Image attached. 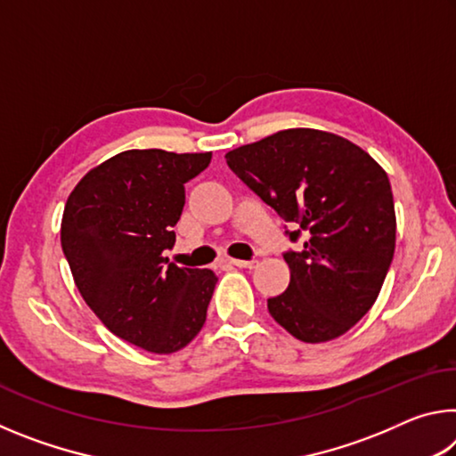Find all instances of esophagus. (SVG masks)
Masks as SVG:
<instances>
[{"label":"esophagus","mask_w":456,"mask_h":456,"mask_svg":"<svg viewBox=\"0 0 456 456\" xmlns=\"http://www.w3.org/2000/svg\"><path fill=\"white\" fill-rule=\"evenodd\" d=\"M257 264H259L257 259H249V261H245V259H229V265L245 267V269H253V267H257Z\"/></svg>","instance_id":"34e87169"}]
</instances>
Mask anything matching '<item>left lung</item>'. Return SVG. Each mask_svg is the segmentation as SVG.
Returning a JSON list of instances; mask_svg holds the SVG:
<instances>
[{
  "label": "left lung",
  "mask_w": 456,
  "mask_h": 456,
  "mask_svg": "<svg viewBox=\"0 0 456 456\" xmlns=\"http://www.w3.org/2000/svg\"><path fill=\"white\" fill-rule=\"evenodd\" d=\"M227 165L293 231L288 289L267 310L293 338L328 342L374 305L396 245L395 199L384 168L346 138L289 128L225 154Z\"/></svg>",
  "instance_id": "8db88e82"
}]
</instances>
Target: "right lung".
Wrapping results in <instances>:
<instances>
[{"label":"right lung","instance_id":"right-lung-1","mask_svg":"<svg viewBox=\"0 0 456 456\" xmlns=\"http://www.w3.org/2000/svg\"><path fill=\"white\" fill-rule=\"evenodd\" d=\"M211 163V152L125 151L84 176L61 217V251L76 288L100 322L152 354H173L207 320L217 275L176 267V221L184 183Z\"/></svg>","mask_w":456,"mask_h":456}]
</instances>
